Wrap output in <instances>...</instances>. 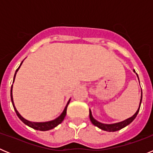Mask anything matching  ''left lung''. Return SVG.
Returning <instances> with one entry per match:
<instances>
[{"mask_svg": "<svg viewBox=\"0 0 153 153\" xmlns=\"http://www.w3.org/2000/svg\"><path fill=\"white\" fill-rule=\"evenodd\" d=\"M133 72L136 73V71H135V70H133ZM136 75H137L138 76V74H136ZM138 79H139V76H138ZM140 80V79H139ZM142 98H143V93L141 92V99H140V106H139V108H138L137 111L136 112V113H135L132 117H131L130 118H128L126 119V120H123V121H122V122H120V123H113V124H105V123H102L99 122V121H97V120H95V119L93 118V117L92 116V112L91 110L90 109V121L92 122V123L93 124L94 126H97L98 128H100V129H101L102 130H104V131H107V132H116V131H118L120 130V129H123V128H124V127H126V126H128L129 124H130L133 121V120H135V118L136 117V116H137L138 113H139V111H140V105H141V102H142Z\"/></svg>", "mask_w": 153, "mask_h": 153, "instance_id": "1", "label": "left lung"}]
</instances>
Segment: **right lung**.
Here are the masks:
<instances>
[{"label":"right lung","instance_id":"add662e5","mask_svg":"<svg viewBox=\"0 0 153 153\" xmlns=\"http://www.w3.org/2000/svg\"><path fill=\"white\" fill-rule=\"evenodd\" d=\"M24 61V60H23ZM23 61L21 62V65L19 66L18 68L16 70L15 74H14V76H13V81L14 82V79H15V76H16V74H17V72L18 71V70L20 69L21 67V64H22ZM12 89H13V85L11 86V89H10V99H11V102L12 104H13V109L15 110L16 113H17V116L18 117V118L24 123L25 125L28 126L29 127H31V128H33V129H36V130H40V131H47V130H50V129H53L54 127L57 126L60 123H61L63 122V120H64L65 117H66V114H67V106H68V104L70 103V99L69 100L68 102H67V106H65L64 109H63V113L57 117L56 118L55 120H51V121H47V122H40V123H36V122H30L29 120H26V119H24V117L21 116L20 113H18V111L16 109L15 106H14V103H13V94H12Z\"/></svg>","mask_w":153,"mask_h":153}]
</instances>
